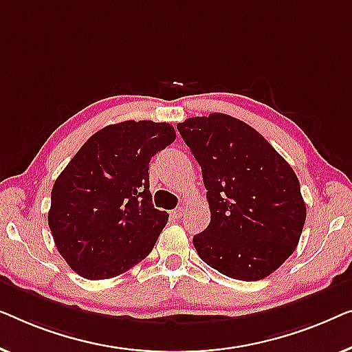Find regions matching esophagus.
Listing matches in <instances>:
<instances>
[{
    "label": "esophagus",
    "mask_w": 352,
    "mask_h": 352,
    "mask_svg": "<svg viewBox=\"0 0 352 352\" xmlns=\"http://www.w3.org/2000/svg\"><path fill=\"white\" fill-rule=\"evenodd\" d=\"M170 215L174 217V219H182V217L185 215V209H183V207H178V209L172 210V214H170Z\"/></svg>",
    "instance_id": "34e87169"
}]
</instances>
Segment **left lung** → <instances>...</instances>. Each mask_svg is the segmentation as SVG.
I'll return each mask as SVG.
<instances>
[{
	"label": "left lung",
	"mask_w": 352,
	"mask_h": 352,
	"mask_svg": "<svg viewBox=\"0 0 352 352\" xmlns=\"http://www.w3.org/2000/svg\"><path fill=\"white\" fill-rule=\"evenodd\" d=\"M178 132L199 162L210 223L192 237L199 258L232 279L260 280L298 245L300 182L266 138L223 113L188 118Z\"/></svg>",
	"instance_id": "left-lung-1"
}]
</instances>
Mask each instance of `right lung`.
Returning <instances> with one entry per match:
<instances>
[{"label":"right lung","mask_w":352,"mask_h":352,"mask_svg":"<svg viewBox=\"0 0 352 352\" xmlns=\"http://www.w3.org/2000/svg\"><path fill=\"white\" fill-rule=\"evenodd\" d=\"M175 140L167 122L124 121L94 133L57 177L47 223L84 279H110L150 254L169 214L155 209L151 157Z\"/></svg>","instance_id":"add662e5"}]
</instances>
